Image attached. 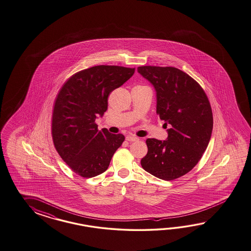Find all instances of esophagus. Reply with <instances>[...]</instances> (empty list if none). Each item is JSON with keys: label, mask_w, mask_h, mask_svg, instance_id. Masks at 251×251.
I'll list each match as a JSON object with an SVG mask.
<instances>
[{"label": "esophagus", "mask_w": 251, "mask_h": 251, "mask_svg": "<svg viewBox=\"0 0 251 251\" xmlns=\"http://www.w3.org/2000/svg\"><path fill=\"white\" fill-rule=\"evenodd\" d=\"M126 141H129V142L137 141H139V138L136 137V136H133V135H128V136L126 137Z\"/></svg>", "instance_id": "obj_1"}]
</instances>
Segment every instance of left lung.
I'll return each instance as SVG.
<instances>
[{"instance_id":"left-lung-1","label":"left lung","mask_w":251,"mask_h":251,"mask_svg":"<svg viewBox=\"0 0 251 251\" xmlns=\"http://www.w3.org/2000/svg\"><path fill=\"white\" fill-rule=\"evenodd\" d=\"M138 72L157 92V114L169 124L167 141L147 139L141 167L153 176L173 180L191 171L208 147L213 115L208 96L189 74L175 67L141 66Z\"/></svg>"}]
</instances>
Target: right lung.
<instances>
[{"mask_svg":"<svg viewBox=\"0 0 251 251\" xmlns=\"http://www.w3.org/2000/svg\"><path fill=\"white\" fill-rule=\"evenodd\" d=\"M135 68L98 65L68 79L56 96L51 136L57 152L80 177H92L107 171L110 159L125 137L99 130L96 117L108 108L110 92L133 75Z\"/></svg>","mask_w":251,"mask_h":251,"instance_id":"1","label":"right lung"}]
</instances>
